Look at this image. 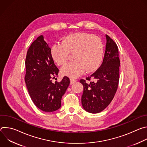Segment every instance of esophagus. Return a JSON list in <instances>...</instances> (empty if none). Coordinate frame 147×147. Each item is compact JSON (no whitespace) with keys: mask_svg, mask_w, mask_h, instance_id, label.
I'll list each match as a JSON object with an SVG mask.
<instances>
[{"mask_svg":"<svg viewBox=\"0 0 147 147\" xmlns=\"http://www.w3.org/2000/svg\"><path fill=\"white\" fill-rule=\"evenodd\" d=\"M76 81V80L73 78H70V84H73Z\"/></svg>","mask_w":147,"mask_h":147,"instance_id":"34e87169","label":"esophagus"}]
</instances>
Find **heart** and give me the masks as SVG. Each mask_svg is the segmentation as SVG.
Wrapping results in <instances>:
<instances>
[{"mask_svg":"<svg viewBox=\"0 0 147 147\" xmlns=\"http://www.w3.org/2000/svg\"><path fill=\"white\" fill-rule=\"evenodd\" d=\"M70 53H73L75 60L65 65L61 71L64 75L76 77L86 70L92 72L99 67L103 59V43L96 36L76 33L65 36L51 48L52 56L59 66L69 60Z\"/></svg>","mask_w":147,"mask_h":147,"instance_id":"1","label":"heart"}]
</instances>
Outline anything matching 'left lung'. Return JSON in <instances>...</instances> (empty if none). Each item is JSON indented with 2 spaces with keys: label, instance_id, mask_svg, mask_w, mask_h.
Returning a JSON list of instances; mask_svg holds the SVG:
<instances>
[{
  "label": "left lung",
  "instance_id": "left-lung-1",
  "mask_svg": "<svg viewBox=\"0 0 147 147\" xmlns=\"http://www.w3.org/2000/svg\"><path fill=\"white\" fill-rule=\"evenodd\" d=\"M106 50L102 65L85 80H80L84 87L82 105L91 113H99L109 105L119 85L120 63L118 47L109 36L106 35ZM87 80L90 82L87 83Z\"/></svg>",
  "mask_w": 147,
  "mask_h": 147
}]
</instances>
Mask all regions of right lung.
I'll list each match as a JSON object with an SVG mask.
<instances>
[{"instance_id": "1", "label": "right lung", "mask_w": 147, "mask_h": 147, "mask_svg": "<svg viewBox=\"0 0 147 147\" xmlns=\"http://www.w3.org/2000/svg\"><path fill=\"white\" fill-rule=\"evenodd\" d=\"M25 64L24 80L35 106L46 112L59 109L61 97L70 84V79L65 76L60 82H52V78L57 77L59 69L52 58L51 49L42 35L38 36L30 47Z\"/></svg>"}]
</instances>
